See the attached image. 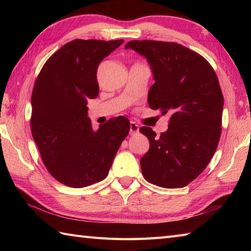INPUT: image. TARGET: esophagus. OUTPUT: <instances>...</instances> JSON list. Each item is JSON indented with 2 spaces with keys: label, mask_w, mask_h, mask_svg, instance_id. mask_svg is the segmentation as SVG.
<instances>
[{
  "label": "esophagus",
  "mask_w": 251,
  "mask_h": 251,
  "mask_svg": "<svg viewBox=\"0 0 251 251\" xmlns=\"http://www.w3.org/2000/svg\"><path fill=\"white\" fill-rule=\"evenodd\" d=\"M130 135H135L137 132H139V126L136 124L135 122H130Z\"/></svg>",
  "instance_id": "obj_1"
}]
</instances>
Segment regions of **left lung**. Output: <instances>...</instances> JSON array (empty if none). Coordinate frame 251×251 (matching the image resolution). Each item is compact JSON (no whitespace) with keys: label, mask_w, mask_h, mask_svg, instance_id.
Returning <instances> with one entry per match:
<instances>
[{"label":"left lung","mask_w":251,"mask_h":251,"mask_svg":"<svg viewBox=\"0 0 251 251\" xmlns=\"http://www.w3.org/2000/svg\"><path fill=\"white\" fill-rule=\"evenodd\" d=\"M125 49L150 63V108L170 114L159 137L150 127L139 129L150 142L140 159L143 177L162 188H183L207 167L219 143L223 95L217 74L204 57L174 42L130 41Z\"/></svg>","instance_id":"obj_1"}]
</instances>
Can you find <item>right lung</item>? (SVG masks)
Wrapping results in <instances>:
<instances>
[{
  "mask_svg": "<svg viewBox=\"0 0 251 251\" xmlns=\"http://www.w3.org/2000/svg\"><path fill=\"white\" fill-rule=\"evenodd\" d=\"M124 40H73L52 54L36 77L31 97V132L46 169L71 188H84L109 174L128 135L125 116L94 130L87 100L99 95L97 68Z\"/></svg>",
  "mask_w": 251,
  "mask_h": 251,
  "instance_id": "add662e5",
  "label": "right lung"
}]
</instances>
